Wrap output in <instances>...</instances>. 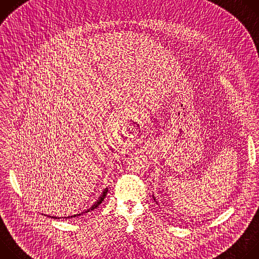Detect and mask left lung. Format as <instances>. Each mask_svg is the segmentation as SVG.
Returning a JSON list of instances; mask_svg holds the SVG:
<instances>
[{
	"mask_svg": "<svg viewBox=\"0 0 259 259\" xmlns=\"http://www.w3.org/2000/svg\"><path fill=\"white\" fill-rule=\"evenodd\" d=\"M153 198H154V200H155V201H156V198H155V196H153Z\"/></svg>",
	"mask_w": 259,
	"mask_h": 259,
	"instance_id": "1",
	"label": "left lung"
}]
</instances>
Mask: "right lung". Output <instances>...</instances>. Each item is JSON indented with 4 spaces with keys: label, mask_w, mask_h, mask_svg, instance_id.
I'll list each match as a JSON object with an SVG mask.
<instances>
[{
    "label": "right lung",
    "mask_w": 259,
    "mask_h": 259,
    "mask_svg": "<svg viewBox=\"0 0 259 259\" xmlns=\"http://www.w3.org/2000/svg\"><path fill=\"white\" fill-rule=\"evenodd\" d=\"M107 191H108V190H107V189H105V190H104V191H103V193H102V194H101V196H100V197H99V199H98V200H97V202H96V203H95V204H94V205H93V206H92V207H91V208H90V209H87V210H86V211H85V212H82V214H85V213H88V212H90V211H92V210H94V209H95V208H97V207H98V206H99V205H100V204H101V203H102V201H103V200H104V198H105V196H106V194H107ZM77 215H81V214H77ZM75 216H76V215H75ZM71 217H72V216H71Z\"/></svg>",
    "instance_id": "obj_1"
}]
</instances>
